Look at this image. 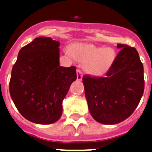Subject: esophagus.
<instances>
[{"mask_svg": "<svg viewBox=\"0 0 152 152\" xmlns=\"http://www.w3.org/2000/svg\"><path fill=\"white\" fill-rule=\"evenodd\" d=\"M76 76H77V80L80 81L83 78V72H81V70L77 69L76 70Z\"/></svg>", "mask_w": 152, "mask_h": 152, "instance_id": "34e87169", "label": "esophagus"}]
</instances>
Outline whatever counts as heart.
Returning a JSON list of instances; mask_svg holds the SVG:
<instances>
[{
	"label": "heart",
	"instance_id": "obj_1",
	"mask_svg": "<svg viewBox=\"0 0 152 152\" xmlns=\"http://www.w3.org/2000/svg\"><path fill=\"white\" fill-rule=\"evenodd\" d=\"M71 53L75 58L85 63V69L94 76L105 73L115 59V51L113 48H100L92 44H73L71 47Z\"/></svg>",
	"mask_w": 152,
	"mask_h": 152
}]
</instances>
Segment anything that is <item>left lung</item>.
Returning a JSON list of instances; mask_svg holds the SVG:
<instances>
[{
  "label": "left lung",
  "mask_w": 152,
  "mask_h": 152,
  "mask_svg": "<svg viewBox=\"0 0 152 152\" xmlns=\"http://www.w3.org/2000/svg\"><path fill=\"white\" fill-rule=\"evenodd\" d=\"M120 51L104 77L83 76L90 113L97 122L112 125L129 117L144 90V67L137 50L117 44Z\"/></svg>",
  "instance_id": "left-lung-1"
}]
</instances>
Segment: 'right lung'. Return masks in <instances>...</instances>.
<instances>
[{"instance_id": "add662e5", "label": "right lung", "mask_w": 152, "mask_h": 152, "mask_svg": "<svg viewBox=\"0 0 152 152\" xmlns=\"http://www.w3.org/2000/svg\"><path fill=\"white\" fill-rule=\"evenodd\" d=\"M60 43L40 37L21 48L13 65L10 95L24 118L37 124H51L62 114V101L76 80L75 66L59 63Z\"/></svg>"}]
</instances>
